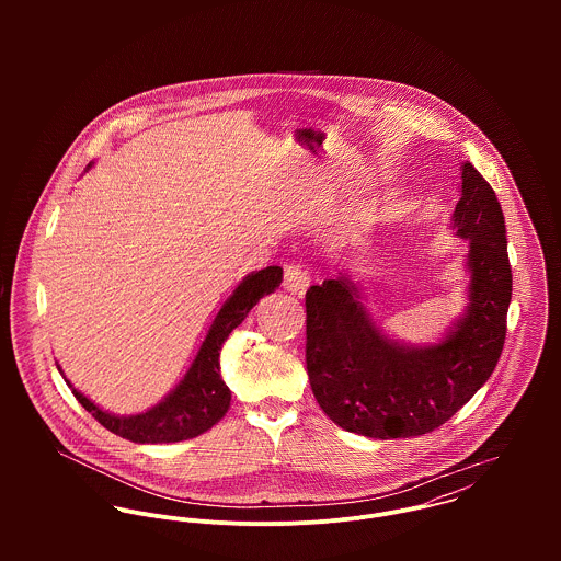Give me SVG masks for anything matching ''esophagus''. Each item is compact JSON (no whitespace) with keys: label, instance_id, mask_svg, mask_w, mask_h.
<instances>
[{"label":"esophagus","instance_id":"34e87169","mask_svg":"<svg viewBox=\"0 0 561 561\" xmlns=\"http://www.w3.org/2000/svg\"><path fill=\"white\" fill-rule=\"evenodd\" d=\"M309 283H311V278H309V274H307V270H305L302 265L291 263V265L285 267L283 287H285L287 291H291V294H305L307 287H309Z\"/></svg>","mask_w":561,"mask_h":561}]
</instances>
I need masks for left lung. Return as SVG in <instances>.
I'll return each instance as SVG.
<instances>
[{"mask_svg":"<svg viewBox=\"0 0 561 561\" xmlns=\"http://www.w3.org/2000/svg\"><path fill=\"white\" fill-rule=\"evenodd\" d=\"M451 229L467 245V309L438 343L391 339L339 272L307 291V371L321 410L369 438L421 436L449 421L496 367L512 300L505 220L494 190L462 163Z\"/></svg>","mask_w":561,"mask_h":561,"instance_id":"obj_1","label":"left lung"}]
</instances>
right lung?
<instances>
[{
    "instance_id": "obj_1",
    "label": "right lung",
    "mask_w": 561,
    "mask_h": 561,
    "mask_svg": "<svg viewBox=\"0 0 561 561\" xmlns=\"http://www.w3.org/2000/svg\"><path fill=\"white\" fill-rule=\"evenodd\" d=\"M92 165V163H90ZM88 165V168H90ZM85 168V170H88ZM283 280V267L270 265L250 272L211 321L207 336L183 376V380L153 408L140 414H114L88 400L67 378L76 400L110 432L140 445L179 443L194 438L214 427L231 405V391L220 376V350L229 334L245 320L250 309L267 294L276 291ZM60 369V367H58ZM62 374V369H60Z\"/></svg>"
}]
</instances>
